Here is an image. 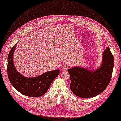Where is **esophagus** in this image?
Masks as SVG:
<instances>
[{"mask_svg":"<svg viewBox=\"0 0 121 121\" xmlns=\"http://www.w3.org/2000/svg\"><path fill=\"white\" fill-rule=\"evenodd\" d=\"M68 68V66H67V65H65V66H63V68H61V70L64 72L67 71Z\"/></svg>","mask_w":121,"mask_h":121,"instance_id":"1","label":"esophagus"}]
</instances>
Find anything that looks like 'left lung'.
<instances>
[{
	"instance_id": "obj_1",
	"label": "left lung",
	"mask_w": 121,
	"mask_h": 121,
	"mask_svg": "<svg viewBox=\"0 0 121 121\" xmlns=\"http://www.w3.org/2000/svg\"><path fill=\"white\" fill-rule=\"evenodd\" d=\"M113 61V56L108 47L102 53L101 63L97 69L82 66L69 69L73 93L80 97L91 98L103 92L111 81Z\"/></svg>"
}]
</instances>
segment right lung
I'll return each instance as SVG.
<instances>
[{"label":"right lung","mask_w":121,"mask_h":121,"mask_svg":"<svg viewBox=\"0 0 121 121\" xmlns=\"http://www.w3.org/2000/svg\"><path fill=\"white\" fill-rule=\"evenodd\" d=\"M17 43L10 49L8 58V72L9 80L17 90L24 95L39 97L44 94L54 79L60 74V69L49 71L34 77H27L17 71L13 57Z\"/></svg>","instance_id":"right-lung-1"}]
</instances>
